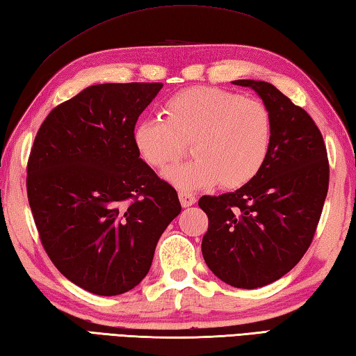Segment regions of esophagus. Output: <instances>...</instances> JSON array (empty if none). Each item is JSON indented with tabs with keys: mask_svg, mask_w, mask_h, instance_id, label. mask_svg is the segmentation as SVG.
<instances>
[{
	"mask_svg": "<svg viewBox=\"0 0 356 356\" xmlns=\"http://www.w3.org/2000/svg\"><path fill=\"white\" fill-rule=\"evenodd\" d=\"M178 197H179V202H181V204H183V208H189L197 202L195 194H192V192H189V191H181L178 194Z\"/></svg>",
	"mask_w": 356,
	"mask_h": 356,
	"instance_id": "1",
	"label": "esophagus"
}]
</instances>
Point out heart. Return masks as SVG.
Segmentation results:
<instances>
[{
  "instance_id": "b5f03b06",
  "label": "heart",
  "mask_w": 356,
  "mask_h": 356,
  "mask_svg": "<svg viewBox=\"0 0 356 356\" xmlns=\"http://www.w3.org/2000/svg\"><path fill=\"white\" fill-rule=\"evenodd\" d=\"M272 137L264 103L204 86L175 93L164 104V118H143L133 133L142 159L158 170L170 168L191 143L194 159L165 173L167 181L183 191L250 183L269 158Z\"/></svg>"
}]
</instances>
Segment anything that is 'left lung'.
<instances>
[{"label":"left lung","mask_w":356,"mask_h":356,"mask_svg":"<svg viewBox=\"0 0 356 356\" xmlns=\"http://www.w3.org/2000/svg\"><path fill=\"white\" fill-rule=\"evenodd\" d=\"M233 84L250 87L267 106L272 148L250 183L198 200L209 219L202 252L222 282L257 289L282 278L307 253L328 192L330 167L323 137L307 111L270 83Z\"/></svg>","instance_id":"1"}]
</instances>
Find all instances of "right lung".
I'll use <instances>...</instances> for the list:
<instances>
[{
    "label": "right lung",
    "mask_w": 356,
    "mask_h": 356,
    "mask_svg": "<svg viewBox=\"0 0 356 356\" xmlns=\"http://www.w3.org/2000/svg\"><path fill=\"white\" fill-rule=\"evenodd\" d=\"M161 83L97 84L49 112L28 159L42 245L65 278L97 296L139 284L178 194L139 158L133 133Z\"/></svg>",
    "instance_id": "1"
}]
</instances>
